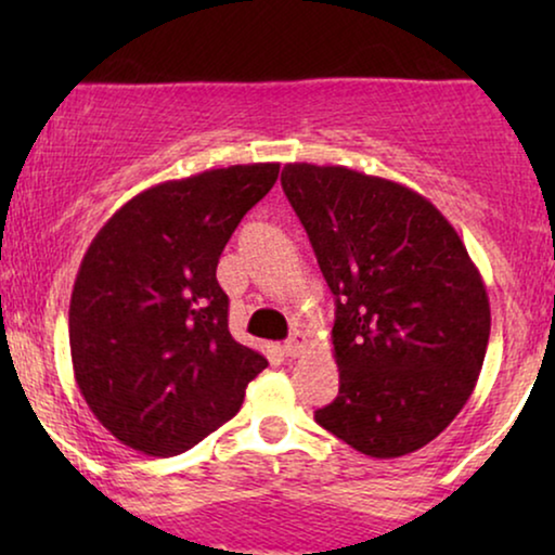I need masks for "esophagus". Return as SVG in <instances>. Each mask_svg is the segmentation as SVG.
I'll list each match as a JSON object with an SVG mask.
<instances>
[{
  "mask_svg": "<svg viewBox=\"0 0 555 555\" xmlns=\"http://www.w3.org/2000/svg\"><path fill=\"white\" fill-rule=\"evenodd\" d=\"M306 348H308V336H306V333H293V336L285 340L283 353L287 356V359H295V356L306 353Z\"/></svg>",
  "mask_w": 555,
  "mask_h": 555,
  "instance_id": "1",
  "label": "esophagus"
}]
</instances>
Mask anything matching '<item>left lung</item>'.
<instances>
[{
  "label": "left lung",
  "instance_id": "1",
  "mask_svg": "<svg viewBox=\"0 0 555 555\" xmlns=\"http://www.w3.org/2000/svg\"><path fill=\"white\" fill-rule=\"evenodd\" d=\"M283 192L336 295L338 397L315 422L369 457L422 450L467 404L490 300L429 199L346 166L285 164Z\"/></svg>",
  "mask_w": 555,
  "mask_h": 555
}]
</instances>
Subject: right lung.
I'll list each match as a JSON object with an SVG mask.
<instances>
[{
  "instance_id": "obj_1",
  "label": "right lung",
  "mask_w": 555,
  "mask_h": 555,
  "mask_svg": "<svg viewBox=\"0 0 555 555\" xmlns=\"http://www.w3.org/2000/svg\"><path fill=\"white\" fill-rule=\"evenodd\" d=\"M280 164L164 181L101 227L70 298L78 389L118 442L171 457L240 412L268 359L237 344L217 262Z\"/></svg>"
}]
</instances>
